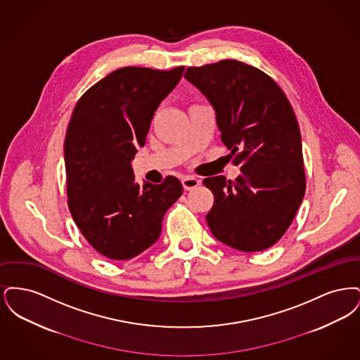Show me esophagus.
Segmentation results:
<instances>
[{
	"label": "esophagus",
	"mask_w": 360,
	"mask_h": 360,
	"mask_svg": "<svg viewBox=\"0 0 360 360\" xmlns=\"http://www.w3.org/2000/svg\"><path fill=\"white\" fill-rule=\"evenodd\" d=\"M200 184H201V181L198 178H195V176H185L182 179V185H184L185 190H191V188H197Z\"/></svg>",
	"instance_id": "34e87169"
}]
</instances>
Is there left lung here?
<instances>
[{
	"label": "left lung",
	"instance_id": "left-lung-1",
	"mask_svg": "<svg viewBox=\"0 0 360 360\" xmlns=\"http://www.w3.org/2000/svg\"><path fill=\"white\" fill-rule=\"evenodd\" d=\"M185 78L216 110L221 140L240 165L236 181L209 176L213 236L244 252L274 245L305 195L301 134L282 89L262 70L235 59L188 68Z\"/></svg>",
	"mask_w": 360,
	"mask_h": 360
}]
</instances>
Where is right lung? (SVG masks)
<instances>
[{
	"instance_id": "obj_1",
	"label": "right lung",
	"mask_w": 360,
	"mask_h": 360,
	"mask_svg": "<svg viewBox=\"0 0 360 360\" xmlns=\"http://www.w3.org/2000/svg\"><path fill=\"white\" fill-rule=\"evenodd\" d=\"M184 69L116 70L86 90L72 110L65 139L68 205L84 238L108 259L128 260L151 247L182 194L172 175L140 188L131 160Z\"/></svg>"
}]
</instances>
